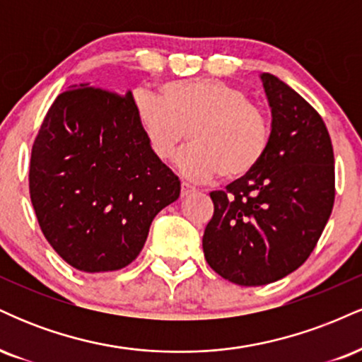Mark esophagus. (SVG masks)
<instances>
[{
  "instance_id": "obj_1",
  "label": "esophagus",
  "mask_w": 362,
  "mask_h": 362,
  "mask_svg": "<svg viewBox=\"0 0 362 362\" xmlns=\"http://www.w3.org/2000/svg\"><path fill=\"white\" fill-rule=\"evenodd\" d=\"M192 192H195V187L190 185L189 182H182V190H180L182 197H185V195H189V194H192Z\"/></svg>"
}]
</instances>
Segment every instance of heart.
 I'll return each mask as SVG.
<instances>
[{"label": "heart", "mask_w": 362, "mask_h": 362, "mask_svg": "<svg viewBox=\"0 0 362 362\" xmlns=\"http://www.w3.org/2000/svg\"><path fill=\"white\" fill-rule=\"evenodd\" d=\"M161 98L146 90L132 95L136 122L158 160L168 161L184 143L187 129L192 141L178 156L185 175L226 180L245 177L260 163L271 141V124L262 109L242 90L213 78L168 81Z\"/></svg>", "instance_id": "b5f03b06"}]
</instances>
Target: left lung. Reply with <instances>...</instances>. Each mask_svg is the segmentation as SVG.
I'll return each instance as SVG.
<instances>
[{
  "instance_id": "1",
  "label": "left lung",
  "mask_w": 362,
  "mask_h": 362,
  "mask_svg": "<svg viewBox=\"0 0 362 362\" xmlns=\"http://www.w3.org/2000/svg\"><path fill=\"white\" fill-rule=\"evenodd\" d=\"M272 110L264 158L248 175L211 192L202 248L209 267L238 286L296 271L317 247L335 199L334 148L320 114L274 74H262Z\"/></svg>"
}]
</instances>
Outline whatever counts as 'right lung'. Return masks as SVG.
<instances>
[{
    "instance_id": "1",
    "label": "right lung",
    "mask_w": 362,
    "mask_h": 362,
    "mask_svg": "<svg viewBox=\"0 0 362 362\" xmlns=\"http://www.w3.org/2000/svg\"><path fill=\"white\" fill-rule=\"evenodd\" d=\"M28 189L54 250L78 271L97 274L139 255L155 216L180 195V180L148 148L131 91L73 85L45 114Z\"/></svg>"
}]
</instances>
